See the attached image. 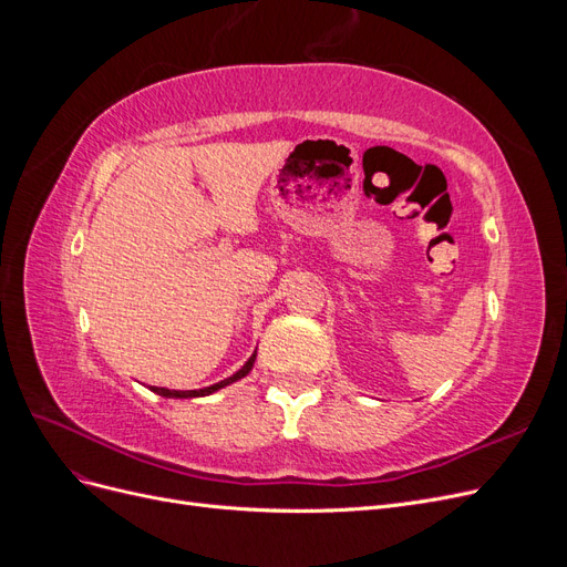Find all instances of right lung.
<instances>
[{
	"label": "right lung",
	"instance_id": "obj_1",
	"mask_svg": "<svg viewBox=\"0 0 567 567\" xmlns=\"http://www.w3.org/2000/svg\"><path fill=\"white\" fill-rule=\"evenodd\" d=\"M255 357H257V350L250 354L248 362H246L241 369H238L234 375H229V379L219 381V383H213V385H208V388H200V390H169V388L148 385V390H151V392H156V394H161V398H173V400L205 398V394H213V392H217V390H221V388H227V385H231V383H236V381H241L244 375H248V373H250V369H252V364H255Z\"/></svg>",
	"mask_w": 567,
	"mask_h": 567
}]
</instances>
